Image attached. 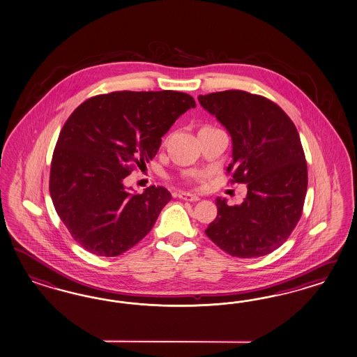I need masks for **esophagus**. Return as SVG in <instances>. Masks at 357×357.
<instances>
[{
	"label": "esophagus",
	"instance_id": "obj_1",
	"mask_svg": "<svg viewBox=\"0 0 357 357\" xmlns=\"http://www.w3.org/2000/svg\"><path fill=\"white\" fill-rule=\"evenodd\" d=\"M178 197L182 199V200H185V202H197V200H200L199 196H196L194 194H188V192H179Z\"/></svg>",
	"mask_w": 357,
	"mask_h": 357
}]
</instances>
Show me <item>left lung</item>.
Here are the masks:
<instances>
[{
	"instance_id": "obj_1",
	"label": "left lung",
	"mask_w": 357,
	"mask_h": 357,
	"mask_svg": "<svg viewBox=\"0 0 357 357\" xmlns=\"http://www.w3.org/2000/svg\"><path fill=\"white\" fill-rule=\"evenodd\" d=\"M233 141L230 183L248 184L241 206L217 199L206 234L229 255L258 258L279 249L303 215L307 166L300 135L275 102L242 90L199 96Z\"/></svg>"
}]
</instances>
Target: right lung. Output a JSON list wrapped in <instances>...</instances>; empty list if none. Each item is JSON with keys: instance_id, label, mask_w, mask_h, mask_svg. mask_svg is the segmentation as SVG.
<instances>
[{"instance_id": "add662e5", "label": "right lung", "mask_w": 357, "mask_h": 357, "mask_svg": "<svg viewBox=\"0 0 357 357\" xmlns=\"http://www.w3.org/2000/svg\"><path fill=\"white\" fill-rule=\"evenodd\" d=\"M185 93L112 91L89 98L65 121L54 146L50 194L70 236L98 257H118L151 230L172 194L124 187L136 166L153 160L163 135L188 108Z\"/></svg>"}]
</instances>
